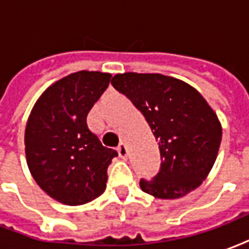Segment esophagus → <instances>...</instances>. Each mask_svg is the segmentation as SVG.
Here are the masks:
<instances>
[{"mask_svg": "<svg viewBox=\"0 0 249 249\" xmlns=\"http://www.w3.org/2000/svg\"><path fill=\"white\" fill-rule=\"evenodd\" d=\"M117 152H119V155L121 159H126V157H128V148H126V145H125L124 142L120 144L119 148H117Z\"/></svg>", "mask_w": 249, "mask_h": 249, "instance_id": "1", "label": "esophagus"}]
</instances>
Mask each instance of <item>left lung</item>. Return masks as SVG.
<instances>
[{"label":"left lung","instance_id":"left-lung-1","mask_svg":"<svg viewBox=\"0 0 249 249\" xmlns=\"http://www.w3.org/2000/svg\"><path fill=\"white\" fill-rule=\"evenodd\" d=\"M112 85L144 114L159 141L160 172L140 187L156 198H180L200 187L213 167L221 124L198 90L160 73H119Z\"/></svg>","mask_w":249,"mask_h":249}]
</instances>
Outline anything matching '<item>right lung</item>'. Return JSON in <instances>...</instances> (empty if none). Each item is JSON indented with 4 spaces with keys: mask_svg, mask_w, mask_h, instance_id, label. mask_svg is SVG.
<instances>
[{
    "mask_svg": "<svg viewBox=\"0 0 249 249\" xmlns=\"http://www.w3.org/2000/svg\"><path fill=\"white\" fill-rule=\"evenodd\" d=\"M110 73L80 71L46 88L25 128V155L44 192L65 205H82L107 188L117 152L105 148L87 116L110 81Z\"/></svg>",
    "mask_w": 249,
    "mask_h": 249,
    "instance_id": "1",
    "label": "right lung"
}]
</instances>
